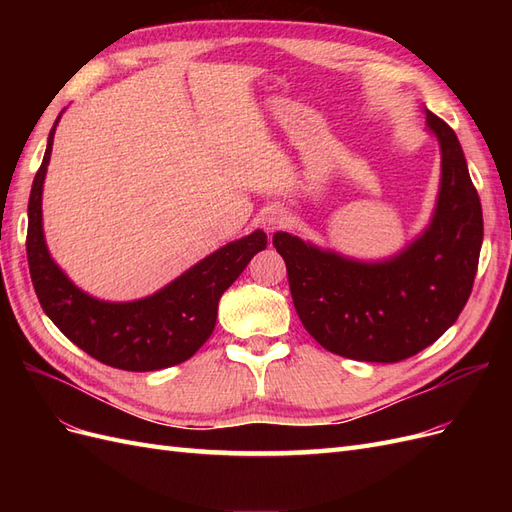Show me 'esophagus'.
<instances>
[{
    "label": "esophagus",
    "mask_w": 512,
    "mask_h": 512,
    "mask_svg": "<svg viewBox=\"0 0 512 512\" xmlns=\"http://www.w3.org/2000/svg\"><path fill=\"white\" fill-rule=\"evenodd\" d=\"M286 224H288V213H286L284 209H280V207L269 209L265 215H262V226H265L267 232L280 230V228H284Z\"/></svg>",
    "instance_id": "34e87169"
}]
</instances>
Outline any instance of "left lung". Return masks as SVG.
<instances>
[{"instance_id": "8db88e82", "label": "left lung", "mask_w": 512, "mask_h": 512, "mask_svg": "<svg viewBox=\"0 0 512 512\" xmlns=\"http://www.w3.org/2000/svg\"><path fill=\"white\" fill-rule=\"evenodd\" d=\"M427 126L442 149L440 196L431 226L406 252L367 265L273 235L305 331L346 359L404 361L436 342L470 299L483 209L453 128L431 111Z\"/></svg>"}]
</instances>
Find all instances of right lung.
Returning a JSON list of instances; mask_svg holds the SVG:
<instances>
[{"label":"right lung","mask_w":512,"mask_h":512,"mask_svg":"<svg viewBox=\"0 0 512 512\" xmlns=\"http://www.w3.org/2000/svg\"><path fill=\"white\" fill-rule=\"evenodd\" d=\"M57 123V121H55ZM55 126L34 177L27 207V262L38 301L55 327L96 361L126 371L173 367L213 333L218 303L247 262L267 247L262 230L224 245L153 297L104 303L76 288L46 250L42 235V183L51 160Z\"/></svg>","instance_id":"add662e5"}]
</instances>
